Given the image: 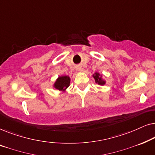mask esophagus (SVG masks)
I'll return each mask as SVG.
<instances>
[{"label":"esophagus","instance_id":"obj_1","mask_svg":"<svg viewBox=\"0 0 155 155\" xmlns=\"http://www.w3.org/2000/svg\"><path fill=\"white\" fill-rule=\"evenodd\" d=\"M78 71H81L82 68L80 67H79V68H78Z\"/></svg>","mask_w":155,"mask_h":155}]
</instances>
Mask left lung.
<instances>
[{
    "label": "left lung",
    "mask_w": 155,
    "mask_h": 155,
    "mask_svg": "<svg viewBox=\"0 0 155 155\" xmlns=\"http://www.w3.org/2000/svg\"><path fill=\"white\" fill-rule=\"evenodd\" d=\"M92 76L93 78H94V79L95 80V82H96V83L100 84V85H104V84H105L106 81L102 79V77H101V75L99 73H95Z\"/></svg>",
    "instance_id": "1"
}]
</instances>
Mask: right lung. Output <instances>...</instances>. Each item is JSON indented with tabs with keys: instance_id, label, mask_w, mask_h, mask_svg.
Masks as SVG:
<instances>
[{
	"instance_id": "add662e5",
	"label": "right lung",
	"mask_w": 155,
	"mask_h": 155,
	"mask_svg": "<svg viewBox=\"0 0 155 155\" xmlns=\"http://www.w3.org/2000/svg\"><path fill=\"white\" fill-rule=\"evenodd\" d=\"M70 82H71V78L69 76H59L54 84V87L59 91L65 92V90L69 87Z\"/></svg>"
}]
</instances>
